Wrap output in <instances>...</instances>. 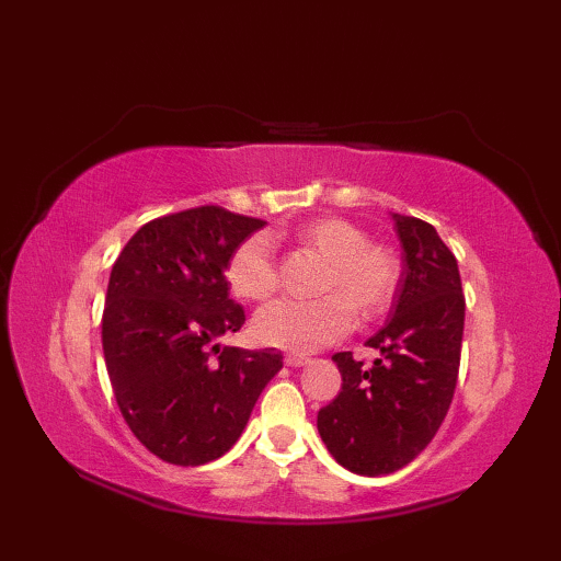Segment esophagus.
I'll return each instance as SVG.
<instances>
[{
	"mask_svg": "<svg viewBox=\"0 0 561 561\" xmlns=\"http://www.w3.org/2000/svg\"><path fill=\"white\" fill-rule=\"evenodd\" d=\"M284 362H287V366H306L308 362V356H304V354H287L284 356Z\"/></svg>",
	"mask_w": 561,
	"mask_h": 561,
	"instance_id": "esophagus-1",
	"label": "esophagus"
}]
</instances>
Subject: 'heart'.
Returning a JSON list of instances; mask_svg holds the SVG:
<instances>
[{
  "mask_svg": "<svg viewBox=\"0 0 561 561\" xmlns=\"http://www.w3.org/2000/svg\"><path fill=\"white\" fill-rule=\"evenodd\" d=\"M294 241L325 260L316 301H274L253 320L262 344L289 352H316L347 335L359 320L383 316L400 287V257L380 243H366L359 226L342 217L308 219L294 229ZM229 289L243 301H267L279 287L272 241L255 233L226 262Z\"/></svg>",
  "mask_w": 561,
  "mask_h": 561,
  "instance_id": "b5f03b06",
  "label": "heart"
}]
</instances>
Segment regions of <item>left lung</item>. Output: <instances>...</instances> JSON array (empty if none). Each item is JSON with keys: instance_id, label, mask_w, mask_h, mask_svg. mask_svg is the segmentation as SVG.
Returning <instances> with one entry per match:
<instances>
[{"instance_id": "obj_1", "label": "left lung", "mask_w": 561, "mask_h": 561, "mask_svg": "<svg viewBox=\"0 0 561 561\" xmlns=\"http://www.w3.org/2000/svg\"><path fill=\"white\" fill-rule=\"evenodd\" d=\"M390 217L402 272L388 323L366 340L380 359L364 366L352 352L332 356L342 390L318 412L332 458L366 478L404 468L436 436L456 390L465 325L456 255L432 224Z\"/></svg>"}]
</instances>
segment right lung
Here are the masks:
<instances>
[{
  "instance_id": "1",
  "label": "right lung",
  "mask_w": 561,
  "mask_h": 561,
  "mask_svg": "<svg viewBox=\"0 0 561 561\" xmlns=\"http://www.w3.org/2000/svg\"><path fill=\"white\" fill-rule=\"evenodd\" d=\"M265 221L221 207L153 219L117 255L103 311V356L127 426L153 456L205 465L229 450L282 352L221 347L245 323L226 262Z\"/></svg>"
}]
</instances>
